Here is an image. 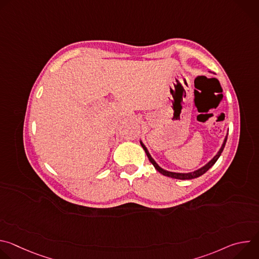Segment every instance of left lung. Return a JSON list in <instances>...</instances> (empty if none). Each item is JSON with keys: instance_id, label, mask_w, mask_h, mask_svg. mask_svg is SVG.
<instances>
[{"instance_id": "8db88e82", "label": "left lung", "mask_w": 259, "mask_h": 259, "mask_svg": "<svg viewBox=\"0 0 259 259\" xmlns=\"http://www.w3.org/2000/svg\"><path fill=\"white\" fill-rule=\"evenodd\" d=\"M227 139H228V134H227V136H226V138H225V140H224L223 145H221V147H220V150H219L218 153L213 157L212 160H210V161H209L205 166H203L202 168H200V169H198V170H196V171H194V172H190V173H177V172H171V171L164 170V169L161 168V167L156 163V161L152 158V156L150 155L149 151H147V149L145 147V145L142 143V141H140V144H141V146L143 147V150H144V152H145L147 158H149L150 162L154 165V167L157 169V171H159L161 174H163V175H165V176H168V177H171V178H176V179H182V180H184V179L197 178V177L203 175L205 172H207V171L215 164V162L218 160V158L220 157L221 153H223V151H224V149H225L226 142H227Z\"/></svg>"}]
</instances>
